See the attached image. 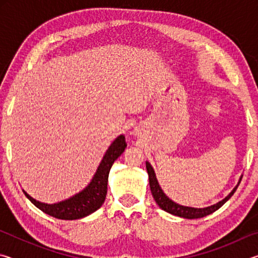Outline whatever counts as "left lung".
<instances>
[{
	"mask_svg": "<svg viewBox=\"0 0 258 258\" xmlns=\"http://www.w3.org/2000/svg\"><path fill=\"white\" fill-rule=\"evenodd\" d=\"M146 167H147L148 175H149V184H150L152 197H154L157 205H158V206L165 212L173 214V215H175V216L183 217V218H190V220L207 216V215H209V214H212L215 211H217L218 208H221L231 197H232L235 190H237L240 181H241V177H240L238 185L230 192L229 196H226L223 200H221V202H218L217 204L212 205V206H208V207H205V208H194V207L182 206V205H178L176 203H174L173 200L169 199L167 196L164 194V191L161 190V187L159 186V183H158V181H157L155 171H154V168H152V166L150 165V163H148L147 161Z\"/></svg>",
	"mask_w": 258,
	"mask_h": 258,
	"instance_id": "obj_1",
	"label": "left lung"
}]
</instances>
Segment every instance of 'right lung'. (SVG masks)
<instances>
[{
  "mask_svg": "<svg viewBox=\"0 0 258 258\" xmlns=\"http://www.w3.org/2000/svg\"><path fill=\"white\" fill-rule=\"evenodd\" d=\"M126 146L127 145H126L125 137L119 135L108 148L90 184L71 198L50 205L37 202L36 199L30 197L27 192L24 191V194L42 212L59 220H78V218L90 215L101 207L104 203L109 172H110L113 161L123 154Z\"/></svg>",
  "mask_w": 258,
  "mask_h": 258,
  "instance_id": "right-lung-1",
  "label": "right lung"
}]
</instances>
